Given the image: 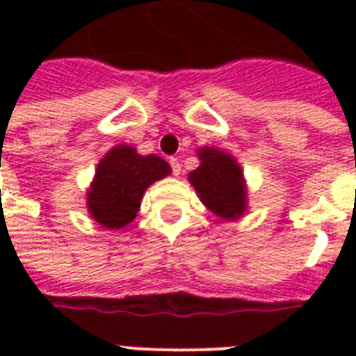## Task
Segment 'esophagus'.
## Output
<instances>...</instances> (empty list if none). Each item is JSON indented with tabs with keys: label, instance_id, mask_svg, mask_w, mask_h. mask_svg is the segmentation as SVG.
Returning <instances> with one entry per match:
<instances>
[{
	"label": "esophagus",
	"instance_id": "1",
	"mask_svg": "<svg viewBox=\"0 0 356 356\" xmlns=\"http://www.w3.org/2000/svg\"><path fill=\"white\" fill-rule=\"evenodd\" d=\"M170 166H172L173 175H175V177H179V175H181V162H179V159L172 156V159H170Z\"/></svg>",
	"mask_w": 356,
	"mask_h": 356
}]
</instances>
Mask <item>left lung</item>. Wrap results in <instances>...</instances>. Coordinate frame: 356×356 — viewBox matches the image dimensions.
<instances>
[{
	"label": "left lung",
	"instance_id": "1",
	"mask_svg": "<svg viewBox=\"0 0 356 356\" xmlns=\"http://www.w3.org/2000/svg\"><path fill=\"white\" fill-rule=\"evenodd\" d=\"M197 156L201 164L190 172L188 181L203 205L223 220L242 218L248 209V192L240 164L216 147H201Z\"/></svg>",
	"mask_w": 356,
	"mask_h": 356
}]
</instances>
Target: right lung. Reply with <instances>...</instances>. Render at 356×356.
Segmentation results:
<instances>
[{"label": "right lung", "instance_id": "obj_1", "mask_svg": "<svg viewBox=\"0 0 356 356\" xmlns=\"http://www.w3.org/2000/svg\"><path fill=\"white\" fill-rule=\"evenodd\" d=\"M172 173L164 159L138 155L134 147L120 144L103 156L86 192L90 216L105 229H122L138 214L145 188Z\"/></svg>", "mask_w": 356, "mask_h": 356}]
</instances>
